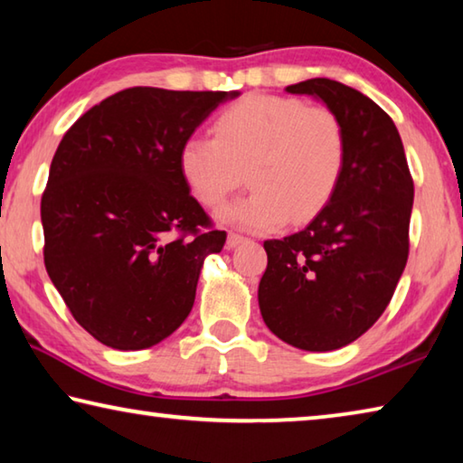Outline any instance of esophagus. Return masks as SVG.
I'll return each mask as SVG.
<instances>
[{"instance_id": "34e87169", "label": "esophagus", "mask_w": 463, "mask_h": 463, "mask_svg": "<svg viewBox=\"0 0 463 463\" xmlns=\"http://www.w3.org/2000/svg\"><path fill=\"white\" fill-rule=\"evenodd\" d=\"M242 242H247V237H242V234H239V232H229V239H226V245H229V249H234V247H239V245H242Z\"/></svg>"}]
</instances>
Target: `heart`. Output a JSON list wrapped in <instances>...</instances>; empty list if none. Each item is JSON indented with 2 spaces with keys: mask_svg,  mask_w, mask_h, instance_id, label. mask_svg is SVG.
<instances>
[{
  "mask_svg": "<svg viewBox=\"0 0 463 463\" xmlns=\"http://www.w3.org/2000/svg\"><path fill=\"white\" fill-rule=\"evenodd\" d=\"M347 140L333 109L296 98L247 96L218 116L214 137L194 135L179 169L203 206H222L249 182L255 190L222 210V221L273 231L310 221L339 184Z\"/></svg>",
  "mask_w": 463,
  "mask_h": 463,
  "instance_id": "heart-1",
  "label": "heart"
}]
</instances>
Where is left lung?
<instances>
[{
    "label": "left lung",
    "mask_w": 463,
    "mask_h": 463,
    "mask_svg": "<svg viewBox=\"0 0 463 463\" xmlns=\"http://www.w3.org/2000/svg\"><path fill=\"white\" fill-rule=\"evenodd\" d=\"M286 91L323 99L339 116L347 155L307 229L263 242L260 308L292 347L333 351L362 336L394 296L409 260L414 184L394 122L362 91L325 77Z\"/></svg>",
    "instance_id": "obj_1"
}]
</instances>
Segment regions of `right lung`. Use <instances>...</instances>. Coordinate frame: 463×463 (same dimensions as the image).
<instances>
[{"label":"right lung","instance_id":"right-lung-1","mask_svg":"<svg viewBox=\"0 0 463 463\" xmlns=\"http://www.w3.org/2000/svg\"><path fill=\"white\" fill-rule=\"evenodd\" d=\"M237 91L128 88L59 143L41 200L44 265L73 318L120 351L153 347L190 315L216 231L179 169L184 140Z\"/></svg>","mask_w":463,"mask_h":463}]
</instances>
